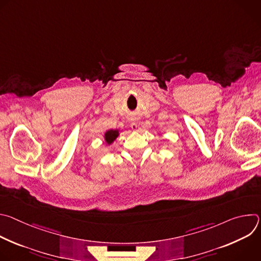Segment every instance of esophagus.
Masks as SVG:
<instances>
[{
    "mask_svg": "<svg viewBox=\"0 0 261 261\" xmlns=\"http://www.w3.org/2000/svg\"><path fill=\"white\" fill-rule=\"evenodd\" d=\"M130 127L134 130V131H136L137 130V123H135V122H132L131 124H130Z\"/></svg>",
    "mask_w": 261,
    "mask_h": 261,
    "instance_id": "1",
    "label": "esophagus"
}]
</instances>
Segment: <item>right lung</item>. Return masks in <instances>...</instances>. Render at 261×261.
<instances>
[{
    "label": "right lung",
    "instance_id": "obj_1",
    "mask_svg": "<svg viewBox=\"0 0 261 261\" xmlns=\"http://www.w3.org/2000/svg\"><path fill=\"white\" fill-rule=\"evenodd\" d=\"M119 136V130H108L104 134V139L107 144L113 143L115 139Z\"/></svg>",
    "mask_w": 261,
    "mask_h": 261
}]
</instances>
